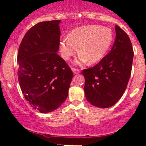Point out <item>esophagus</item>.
I'll return each mask as SVG.
<instances>
[{
	"label": "esophagus",
	"mask_w": 146,
	"mask_h": 146,
	"mask_svg": "<svg viewBox=\"0 0 146 146\" xmlns=\"http://www.w3.org/2000/svg\"><path fill=\"white\" fill-rule=\"evenodd\" d=\"M72 71H73L74 74H78V73H80V70L78 69V68H71Z\"/></svg>",
	"instance_id": "1"
}]
</instances>
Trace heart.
Here are the masks:
<instances>
[{"mask_svg": "<svg viewBox=\"0 0 146 146\" xmlns=\"http://www.w3.org/2000/svg\"><path fill=\"white\" fill-rule=\"evenodd\" d=\"M113 33L110 28L100 25H87L73 29L60 42L62 57L69 60L78 51V64L98 62L104 58L111 46Z\"/></svg>", "mask_w": 146, "mask_h": 146, "instance_id": "obj_1", "label": "heart"}]
</instances>
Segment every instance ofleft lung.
Returning a JSON list of instances; mask_svg holds the SVG:
<instances>
[{"label":"left lung","instance_id":"8db88e82","mask_svg":"<svg viewBox=\"0 0 146 146\" xmlns=\"http://www.w3.org/2000/svg\"><path fill=\"white\" fill-rule=\"evenodd\" d=\"M116 38L108 54L93 67L83 70L87 101L99 108H108L121 98L131 75L134 52L127 33L115 26Z\"/></svg>","mask_w":146,"mask_h":146}]
</instances>
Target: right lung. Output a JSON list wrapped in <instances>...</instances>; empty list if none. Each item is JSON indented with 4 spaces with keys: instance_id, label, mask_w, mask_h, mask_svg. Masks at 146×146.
Instances as JSON below:
<instances>
[{
    "instance_id": "1",
    "label": "right lung",
    "mask_w": 146,
    "mask_h": 146,
    "mask_svg": "<svg viewBox=\"0 0 146 146\" xmlns=\"http://www.w3.org/2000/svg\"><path fill=\"white\" fill-rule=\"evenodd\" d=\"M60 22L34 25L18 48V77L22 92L30 105L42 113L53 111L62 104L73 77L71 68L57 53Z\"/></svg>"
}]
</instances>
